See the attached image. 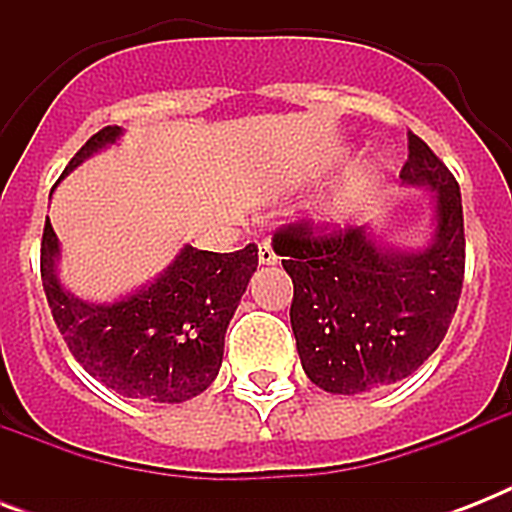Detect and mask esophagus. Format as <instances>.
Wrapping results in <instances>:
<instances>
[{
	"instance_id": "obj_1",
	"label": "esophagus",
	"mask_w": 512,
	"mask_h": 512,
	"mask_svg": "<svg viewBox=\"0 0 512 512\" xmlns=\"http://www.w3.org/2000/svg\"><path fill=\"white\" fill-rule=\"evenodd\" d=\"M257 257H260V263H263V265H273L276 260H279V257H276V252H273L271 241H268V239H263L260 244H257Z\"/></svg>"
}]
</instances>
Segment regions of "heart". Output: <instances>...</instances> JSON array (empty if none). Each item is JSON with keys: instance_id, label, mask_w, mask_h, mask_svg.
Segmentation results:
<instances>
[{"instance_id": "b5f03b06", "label": "heart", "mask_w": 512, "mask_h": 512, "mask_svg": "<svg viewBox=\"0 0 512 512\" xmlns=\"http://www.w3.org/2000/svg\"><path fill=\"white\" fill-rule=\"evenodd\" d=\"M374 175H377V167H372V164H369V167H364V170L358 172L356 180H353V183H350L348 193H345V199H353V196H356V193L364 191L366 185H369V183H372V180H374Z\"/></svg>"}]
</instances>
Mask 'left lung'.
Listing matches in <instances>:
<instances>
[{"mask_svg":"<svg viewBox=\"0 0 512 512\" xmlns=\"http://www.w3.org/2000/svg\"><path fill=\"white\" fill-rule=\"evenodd\" d=\"M401 180L436 191L438 228L425 252L380 247L364 228L297 220L276 231L295 284L289 321L305 374L329 393H364L409 377L441 345L465 279L460 185L414 132Z\"/></svg>","mask_w":512,"mask_h":512,"instance_id":"8db88e82","label":"left lung"}]
</instances>
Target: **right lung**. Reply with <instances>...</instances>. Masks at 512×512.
<instances>
[{
    "label": "right lung",
    "instance_id": "add662e5",
    "mask_svg": "<svg viewBox=\"0 0 512 512\" xmlns=\"http://www.w3.org/2000/svg\"><path fill=\"white\" fill-rule=\"evenodd\" d=\"M119 132H95L66 172L114 143ZM55 257L58 239L47 220L39 255L44 295L71 356L95 380L127 398L156 404H180L212 385L223 364L228 321L257 268L255 244L236 252L185 247L151 287L108 305L68 295L55 276Z\"/></svg>",
    "mask_w": 512,
    "mask_h": 512
}]
</instances>
